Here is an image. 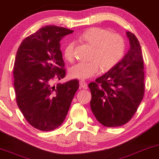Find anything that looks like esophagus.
I'll return each mask as SVG.
<instances>
[{"mask_svg":"<svg viewBox=\"0 0 159 159\" xmlns=\"http://www.w3.org/2000/svg\"><path fill=\"white\" fill-rule=\"evenodd\" d=\"M79 83H80V86H81V88L84 89H86L88 88L87 83H86L85 81H84V80H81Z\"/></svg>","mask_w":159,"mask_h":159,"instance_id":"34e87169","label":"esophagus"}]
</instances>
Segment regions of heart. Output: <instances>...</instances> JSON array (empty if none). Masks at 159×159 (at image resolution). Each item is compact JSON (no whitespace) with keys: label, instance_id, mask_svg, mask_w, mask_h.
<instances>
[{"label":"heart","instance_id":"obj_1","mask_svg":"<svg viewBox=\"0 0 159 159\" xmlns=\"http://www.w3.org/2000/svg\"><path fill=\"white\" fill-rule=\"evenodd\" d=\"M81 41L92 46L89 62H79L70 69V75L73 78L88 79L97 75L102 68L107 71L116 66L124 56L125 50L124 40L116 33L108 32L99 27H92L82 33L79 36ZM73 41L65 46V58L72 62L74 59Z\"/></svg>","mask_w":159,"mask_h":159}]
</instances>
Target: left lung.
<instances>
[{"label":"left lung","instance_id":"obj_1","mask_svg":"<svg viewBox=\"0 0 159 159\" xmlns=\"http://www.w3.org/2000/svg\"><path fill=\"white\" fill-rule=\"evenodd\" d=\"M126 33L130 43L128 52L115 67L89 84L92 113L107 127H117L129 121L145 92L140 44L134 34Z\"/></svg>","mask_w":159,"mask_h":159}]
</instances>
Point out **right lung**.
I'll return each mask as SVG.
<instances>
[{
	"label": "right lung",
	"mask_w": 159,
	"mask_h": 159,
	"mask_svg": "<svg viewBox=\"0 0 159 159\" xmlns=\"http://www.w3.org/2000/svg\"><path fill=\"white\" fill-rule=\"evenodd\" d=\"M73 30L47 25L23 40L16 54L14 86L16 100L27 121L37 129L52 131L64 121L77 79L54 85L65 78V62L60 41Z\"/></svg>",
	"instance_id": "1"
}]
</instances>
